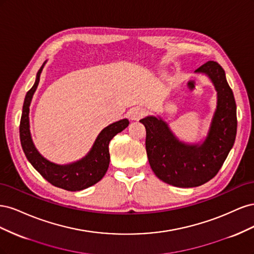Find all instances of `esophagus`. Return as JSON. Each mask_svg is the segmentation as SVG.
<instances>
[{"label":"esophagus","instance_id":"esophagus-1","mask_svg":"<svg viewBox=\"0 0 254 254\" xmlns=\"http://www.w3.org/2000/svg\"><path fill=\"white\" fill-rule=\"evenodd\" d=\"M145 113H146L145 109L141 108V107H134V108L130 109L129 115H130V118H131V120H139L142 117H144Z\"/></svg>","mask_w":254,"mask_h":254}]
</instances>
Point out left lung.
Listing matches in <instances>:
<instances>
[{
	"label": "left lung",
	"mask_w": 254,
	"mask_h": 254,
	"mask_svg": "<svg viewBox=\"0 0 254 254\" xmlns=\"http://www.w3.org/2000/svg\"><path fill=\"white\" fill-rule=\"evenodd\" d=\"M195 72L209 76L217 92L216 110L201 144L179 141L161 118L140 121L146 128V152L152 172L160 180L178 188L199 187L214 178L236 136V104L224 68L216 61H207Z\"/></svg>",
	"instance_id": "8db88e82"
}]
</instances>
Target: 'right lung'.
Segmentation results:
<instances>
[{"label": "right lung", "instance_id": "right-lung-1", "mask_svg": "<svg viewBox=\"0 0 254 254\" xmlns=\"http://www.w3.org/2000/svg\"><path fill=\"white\" fill-rule=\"evenodd\" d=\"M44 64L38 71L34 86L26 93L24 104H23L20 121V141L22 149L35 170L53 186L71 191L81 190L97 183L105 176L110 162L109 143L114 135L123 131L129 125V121L127 119L121 120L104 128L96 137L88 155L77 162L66 165H58L50 162L49 160L43 158L35 147L32 136H30L28 119L30 102L39 84L40 74Z\"/></svg>", "mask_w": 254, "mask_h": 254}]
</instances>
